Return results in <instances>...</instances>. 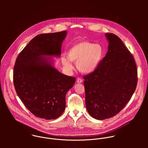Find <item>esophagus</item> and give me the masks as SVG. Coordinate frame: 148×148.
<instances>
[{"mask_svg": "<svg viewBox=\"0 0 148 148\" xmlns=\"http://www.w3.org/2000/svg\"><path fill=\"white\" fill-rule=\"evenodd\" d=\"M77 83H83V80L81 78H78L77 79Z\"/></svg>", "mask_w": 148, "mask_h": 148, "instance_id": "1", "label": "esophagus"}]
</instances>
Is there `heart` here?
Returning <instances> with one entry per match:
<instances>
[{"mask_svg":"<svg viewBox=\"0 0 148 148\" xmlns=\"http://www.w3.org/2000/svg\"><path fill=\"white\" fill-rule=\"evenodd\" d=\"M104 53L105 49L101 44L81 41L73 44L68 51V58L63 56L61 61L68 70L73 69L72 62L76 63V67L81 73L89 74L97 68Z\"/></svg>","mask_w":148,"mask_h":148,"instance_id":"b5f03b06","label":"heart"}]
</instances>
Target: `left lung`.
<instances>
[{
    "label": "left lung",
    "mask_w": 148,
    "mask_h": 148,
    "mask_svg": "<svg viewBox=\"0 0 148 148\" xmlns=\"http://www.w3.org/2000/svg\"><path fill=\"white\" fill-rule=\"evenodd\" d=\"M108 50L97 68L83 77L89 114L102 120L119 113L130 100L137 84L134 59L122 40L106 33Z\"/></svg>",
    "instance_id": "left-lung-1"
}]
</instances>
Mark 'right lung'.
Listing matches in <instances>:
<instances>
[{
	"label": "right lung",
	"mask_w": 148,
	"mask_h": 148,
	"mask_svg": "<svg viewBox=\"0 0 148 148\" xmlns=\"http://www.w3.org/2000/svg\"><path fill=\"white\" fill-rule=\"evenodd\" d=\"M66 31L42 34L33 38L16 58L14 84L25 106L45 120L60 117L65 108V95L76 79L59 72L51 57L61 55ZM49 56V57H46Z\"/></svg>",
	"instance_id": "1"
}]
</instances>
